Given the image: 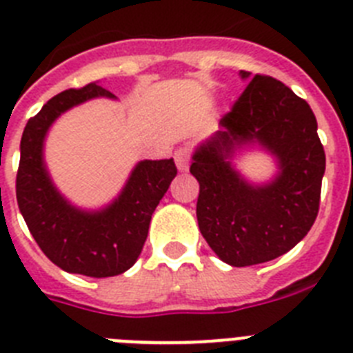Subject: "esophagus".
Segmentation results:
<instances>
[{
    "label": "esophagus",
    "instance_id": "1",
    "mask_svg": "<svg viewBox=\"0 0 353 353\" xmlns=\"http://www.w3.org/2000/svg\"><path fill=\"white\" fill-rule=\"evenodd\" d=\"M174 162L179 171H188L189 170V150L188 148H179L174 152Z\"/></svg>",
    "mask_w": 353,
    "mask_h": 353
}]
</instances>
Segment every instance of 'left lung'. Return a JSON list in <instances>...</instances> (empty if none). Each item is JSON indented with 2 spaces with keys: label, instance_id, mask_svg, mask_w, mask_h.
I'll return each mask as SVG.
<instances>
[{
  "label": "left lung",
  "instance_id": "obj_1",
  "mask_svg": "<svg viewBox=\"0 0 353 353\" xmlns=\"http://www.w3.org/2000/svg\"><path fill=\"white\" fill-rule=\"evenodd\" d=\"M219 126L192 153L201 236L230 266L273 261L307 236L320 209L325 152L316 117L288 85L255 74ZM254 145L277 162L268 183H250L231 162L239 149Z\"/></svg>",
  "mask_w": 353,
  "mask_h": 353
}]
</instances>
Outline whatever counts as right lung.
<instances>
[{
	"label": "right lung",
	"instance_id": "add662e5",
	"mask_svg": "<svg viewBox=\"0 0 353 353\" xmlns=\"http://www.w3.org/2000/svg\"><path fill=\"white\" fill-rule=\"evenodd\" d=\"M94 98L116 96L96 82L64 90L26 123L16 196L28 230L51 263L69 273L105 279L121 275L139 259L152 214L176 176V165L173 159L141 161L108 205L96 210L73 205L51 180L44 141L57 117Z\"/></svg>",
	"mask_w": 353,
	"mask_h": 353
}]
</instances>
